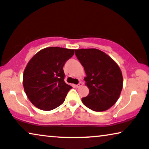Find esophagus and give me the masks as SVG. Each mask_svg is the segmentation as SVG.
I'll list each match as a JSON object with an SVG mask.
<instances>
[{
  "label": "esophagus",
  "mask_w": 149,
  "mask_h": 149,
  "mask_svg": "<svg viewBox=\"0 0 149 149\" xmlns=\"http://www.w3.org/2000/svg\"><path fill=\"white\" fill-rule=\"evenodd\" d=\"M82 85H83V83H82V82H80V83H79L78 84H77V85H76V87H77V88H80V86H82Z\"/></svg>",
  "instance_id": "34e87169"
}]
</instances>
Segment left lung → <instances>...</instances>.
Here are the masks:
<instances>
[{"instance_id":"8db88e82","label":"left lung","mask_w":149,"mask_h":149,"mask_svg":"<svg viewBox=\"0 0 149 149\" xmlns=\"http://www.w3.org/2000/svg\"><path fill=\"white\" fill-rule=\"evenodd\" d=\"M84 67L85 85L89 93L82 99L84 106L95 112L108 110L119 98L123 79L120 67L104 52L95 48L76 49Z\"/></svg>"}]
</instances>
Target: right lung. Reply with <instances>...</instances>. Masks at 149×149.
Returning a JSON list of instances; mask_svg holds the SVG:
<instances>
[{
	"label": "right lung",
	"mask_w": 149,
	"mask_h": 149,
	"mask_svg": "<svg viewBox=\"0 0 149 149\" xmlns=\"http://www.w3.org/2000/svg\"><path fill=\"white\" fill-rule=\"evenodd\" d=\"M75 49L49 47L32 57L23 74V86L31 102L42 110H52L64 102L72 88L65 83L63 66Z\"/></svg>",
	"instance_id": "1"
}]
</instances>
